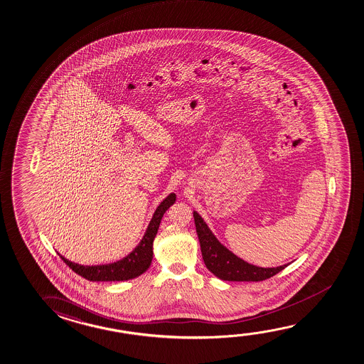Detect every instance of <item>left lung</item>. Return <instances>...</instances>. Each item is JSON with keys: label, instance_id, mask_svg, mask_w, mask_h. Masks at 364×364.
Returning a JSON list of instances; mask_svg holds the SVG:
<instances>
[{"label": "left lung", "instance_id": "left-lung-1", "mask_svg": "<svg viewBox=\"0 0 364 364\" xmlns=\"http://www.w3.org/2000/svg\"><path fill=\"white\" fill-rule=\"evenodd\" d=\"M193 214L204 263L206 268L219 279L227 282H262L289 265L288 263L275 268H263L242 260L219 242L198 211H193Z\"/></svg>", "mask_w": 364, "mask_h": 364}]
</instances>
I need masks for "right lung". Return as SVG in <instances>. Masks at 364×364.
I'll use <instances>...</instances> for the list:
<instances>
[{
  "label": "right lung",
  "mask_w": 364,
  "mask_h": 364,
  "mask_svg": "<svg viewBox=\"0 0 364 364\" xmlns=\"http://www.w3.org/2000/svg\"><path fill=\"white\" fill-rule=\"evenodd\" d=\"M176 201L174 193L168 194L154 211L153 218L149 223L146 232L140 242L137 244L132 253L127 257L116 260L114 263L100 264V265H80L69 259L60 255L65 263L74 270L76 274L81 275L90 282H122L134 279L148 270L153 260L154 239L156 237L159 225L165 211Z\"/></svg>",
  "instance_id": "right-lung-1"
}]
</instances>
